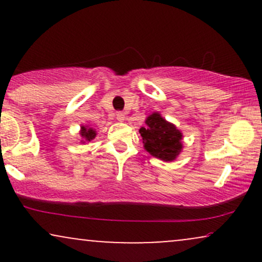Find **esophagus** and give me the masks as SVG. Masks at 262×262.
<instances>
[{"label":"esophagus","instance_id":"34e87169","mask_svg":"<svg viewBox=\"0 0 262 262\" xmlns=\"http://www.w3.org/2000/svg\"><path fill=\"white\" fill-rule=\"evenodd\" d=\"M116 116H117V119H118L119 122H123L125 119V113L124 112H117Z\"/></svg>","mask_w":262,"mask_h":262}]
</instances>
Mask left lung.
<instances>
[{"label": "left lung", "mask_w": 262, "mask_h": 262, "mask_svg": "<svg viewBox=\"0 0 262 262\" xmlns=\"http://www.w3.org/2000/svg\"><path fill=\"white\" fill-rule=\"evenodd\" d=\"M145 127L139 129L145 149L155 158L172 161L182 149V134L176 127L166 122L159 113L148 117Z\"/></svg>", "instance_id": "obj_1"}]
</instances>
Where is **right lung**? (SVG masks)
<instances>
[{
  "mask_svg": "<svg viewBox=\"0 0 262 262\" xmlns=\"http://www.w3.org/2000/svg\"><path fill=\"white\" fill-rule=\"evenodd\" d=\"M81 137H82L86 141H91L93 138L96 137V132L93 130L92 128L87 129L85 127H82V130H81Z\"/></svg>",
  "mask_w": 262,
  "mask_h": 262,
  "instance_id": "1",
  "label": "right lung"
}]
</instances>
